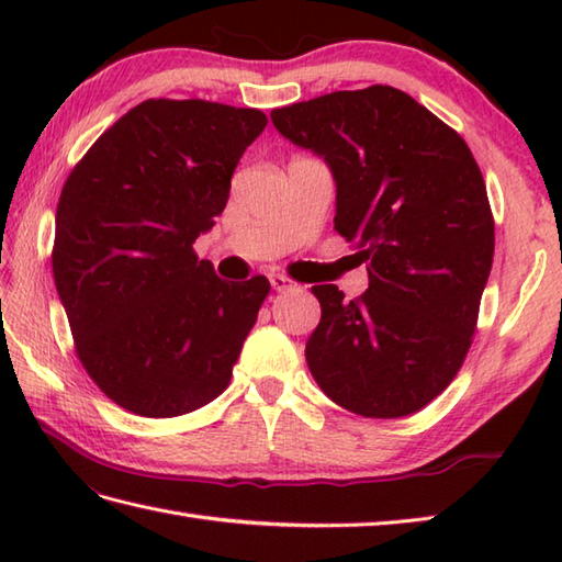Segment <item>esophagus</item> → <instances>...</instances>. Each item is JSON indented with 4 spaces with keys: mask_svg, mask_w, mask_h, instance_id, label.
I'll return each instance as SVG.
<instances>
[{
    "mask_svg": "<svg viewBox=\"0 0 562 562\" xmlns=\"http://www.w3.org/2000/svg\"><path fill=\"white\" fill-rule=\"evenodd\" d=\"M270 284H272V290H278V292H290L296 288V282H292L288 274H280V272L270 274Z\"/></svg>",
    "mask_w": 562,
    "mask_h": 562,
    "instance_id": "esophagus-1",
    "label": "esophagus"
}]
</instances>
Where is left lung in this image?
<instances>
[{"instance_id": "left-lung-1", "label": "left lung", "mask_w": 562, "mask_h": 562, "mask_svg": "<svg viewBox=\"0 0 562 562\" xmlns=\"http://www.w3.org/2000/svg\"><path fill=\"white\" fill-rule=\"evenodd\" d=\"M336 181V232L367 262L352 302L316 284L306 364L326 396L364 417L425 408L457 376L493 268L495 224L469 145L393 87L333 91L270 113Z\"/></svg>"}]
</instances>
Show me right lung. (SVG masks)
<instances>
[{"instance_id": "1", "label": "right lung", "mask_w": 562, "mask_h": 562, "mask_svg": "<svg viewBox=\"0 0 562 562\" xmlns=\"http://www.w3.org/2000/svg\"><path fill=\"white\" fill-rule=\"evenodd\" d=\"M268 125L256 109L149 99L93 142L57 202L53 274L77 355L121 408L176 417L214 401L270 282L217 278L193 244Z\"/></svg>"}]
</instances>
